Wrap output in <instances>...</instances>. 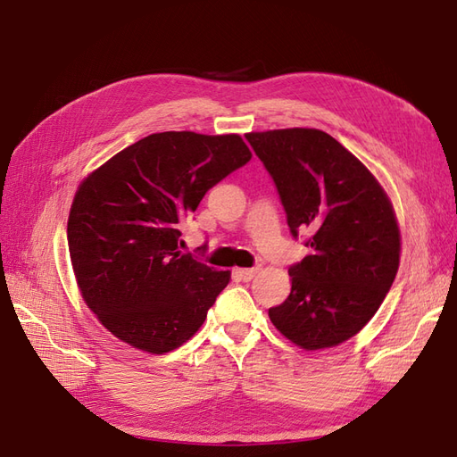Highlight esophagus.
<instances>
[{
  "instance_id": "esophagus-1",
  "label": "esophagus",
  "mask_w": 457,
  "mask_h": 457,
  "mask_svg": "<svg viewBox=\"0 0 457 457\" xmlns=\"http://www.w3.org/2000/svg\"><path fill=\"white\" fill-rule=\"evenodd\" d=\"M259 270H261L259 267H253V269H237L234 272H237L244 282H250V280L255 278V274H257Z\"/></svg>"
}]
</instances>
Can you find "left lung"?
<instances>
[{"instance_id":"1","label":"left lung","mask_w":457,"mask_h":457,"mask_svg":"<svg viewBox=\"0 0 457 457\" xmlns=\"http://www.w3.org/2000/svg\"><path fill=\"white\" fill-rule=\"evenodd\" d=\"M245 139L272 175L294 237L311 247L289 267L292 292L269 318L305 351L337 347L378 312L400 265L391 198L334 137L311 128L252 131Z\"/></svg>"}]
</instances>
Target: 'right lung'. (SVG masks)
Returning <instances> with one entry per match:
<instances>
[{
	"instance_id": "1",
	"label": "right lung",
	"mask_w": 457,
	"mask_h": 457,
	"mask_svg": "<svg viewBox=\"0 0 457 457\" xmlns=\"http://www.w3.org/2000/svg\"><path fill=\"white\" fill-rule=\"evenodd\" d=\"M252 160L237 133H152L79 183L68 252L79 294L110 334L150 354L181 347L230 280L177 250L179 223Z\"/></svg>"
}]
</instances>
